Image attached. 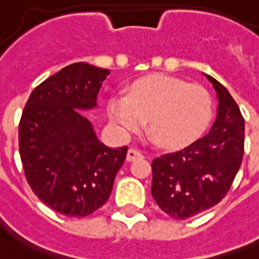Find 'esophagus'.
Wrapping results in <instances>:
<instances>
[{"label":"esophagus","mask_w":259,"mask_h":259,"mask_svg":"<svg viewBox=\"0 0 259 259\" xmlns=\"http://www.w3.org/2000/svg\"><path fill=\"white\" fill-rule=\"evenodd\" d=\"M141 157V153L137 152L136 149H129L127 150V154H126V160L127 161H134V160H137V158Z\"/></svg>","instance_id":"esophagus-1"}]
</instances>
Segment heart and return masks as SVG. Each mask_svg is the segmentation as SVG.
I'll return each mask as SVG.
<instances>
[{"label":"heart","mask_w":259,"mask_h":259,"mask_svg":"<svg viewBox=\"0 0 259 259\" xmlns=\"http://www.w3.org/2000/svg\"><path fill=\"white\" fill-rule=\"evenodd\" d=\"M110 121L123 133L144 127L149 119L154 142L168 149L192 144L212 118V99L204 87L168 75H150L118 91L107 105Z\"/></svg>","instance_id":"1"}]
</instances>
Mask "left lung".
Wrapping results in <instances>:
<instances>
[{
    "instance_id": "left-lung-1",
    "label": "left lung",
    "mask_w": 259,
    "mask_h": 259,
    "mask_svg": "<svg viewBox=\"0 0 259 259\" xmlns=\"http://www.w3.org/2000/svg\"><path fill=\"white\" fill-rule=\"evenodd\" d=\"M205 75V74H204ZM218 97L212 127L184 149L152 162V196L175 219H187L217 205L227 195L241 168L245 119L223 84L209 75Z\"/></svg>"
}]
</instances>
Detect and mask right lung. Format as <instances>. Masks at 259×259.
<instances>
[{
  "label": "right lung",
  "instance_id": "add662e5",
  "mask_svg": "<svg viewBox=\"0 0 259 259\" xmlns=\"http://www.w3.org/2000/svg\"><path fill=\"white\" fill-rule=\"evenodd\" d=\"M109 70L74 63L32 91L18 125V148L28 184L40 200L66 217L82 218L105 204L127 146L98 140L79 110L97 107Z\"/></svg>",
  "mask_w": 259,
  "mask_h": 259
}]
</instances>
